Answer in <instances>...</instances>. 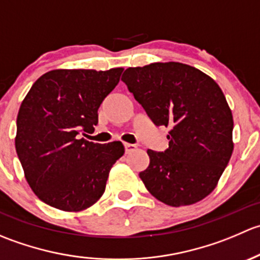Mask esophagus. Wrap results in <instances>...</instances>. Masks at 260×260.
Instances as JSON below:
<instances>
[{
  "instance_id": "obj_1",
  "label": "esophagus",
  "mask_w": 260,
  "mask_h": 260,
  "mask_svg": "<svg viewBox=\"0 0 260 260\" xmlns=\"http://www.w3.org/2000/svg\"><path fill=\"white\" fill-rule=\"evenodd\" d=\"M136 148H137V146H136V145H131V143H124L125 153H131V152L135 151Z\"/></svg>"
}]
</instances>
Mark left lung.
Masks as SVG:
<instances>
[{"instance_id": "1", "label": "left lung", "mask_w": 260, "mask_h": 260, "mask_svg": "<svg viewBox=\"0 0 260 260\" xmlns=\"http://www.w3.org/2000/svg\"><path fill=\"white\" fill-rule=\"evenodd\" d=\"M122 80L152 122L170 128L169 148L147 151L149 165L140 172L147 190L175 208L205 199L234 149L233 114L216 81L175 61L128 68Z\"/></svg>"}]
</instances>
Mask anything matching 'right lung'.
Here are the masks:
<instances>
[{
  "instance_id": "1",
  "label": "right lung",
  "mask_w": 260,
  "mask_h": 260,
  "mask_svg": "<svg viewBox=\"0 0 260 260\" xmlns=\"http://www.w3.org/2000/svg\"><path fill=\"white\" fill-rule=\"evenodd\" d=\"M122 72L51 70L34 83L21 103L15 138L18 159L35 195L52 208L85 210L104 193L124 147L119 141L89 142L80 133L94 131L99 107Z\"/></svg>"
}]
</instances>
